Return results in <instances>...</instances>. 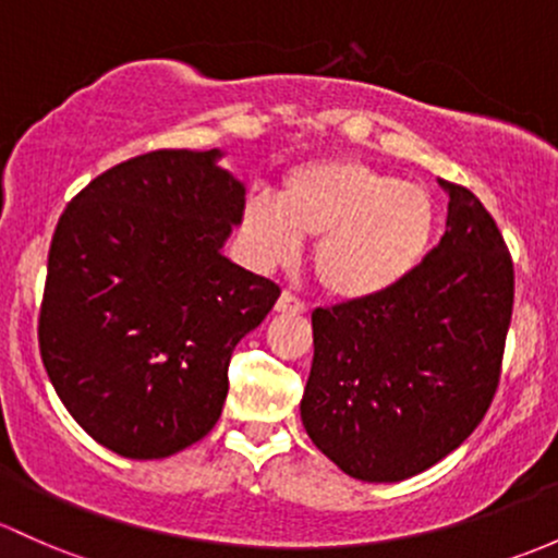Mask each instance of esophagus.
<instances>
[{"label":"esophagus","mask_w":558,"mask_h":558,"mask_svg":"<svg viewBox=\"0 0 558 558\" xmlns=\"http://www.w3.org/2000/svg\"><path fill=\"white\" fill-rule=\"evenodd\" d=\"M275 310L283 315H302L304 310H307V304H304L299 296L291 294V291H283V294L278 296V302H275Z\"/></svg>","instance_id":"obj_1"}]
</instances>
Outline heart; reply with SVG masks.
<instances>
[{"label": "heart", "instance_id": "b5f03b06", "mask_svg": "<svg viewBox=\"0 0 558 558\" xmlns=\"http://www.w3.org/2000/svg\"><path fill=\"white\" fill-rule=\"evenodd\" d=\"M240 230L267 264L294 259L302 240H318V283L344 302H368L422 267L436 240L438 205L425 186L337 157L291 168L278 201L248 197Z\"/></svg>", "mask_w": 558, "mask_h": 558}]
</instances>
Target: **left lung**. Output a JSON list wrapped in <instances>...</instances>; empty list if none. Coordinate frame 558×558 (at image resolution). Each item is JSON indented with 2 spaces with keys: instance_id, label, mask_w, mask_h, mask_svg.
I'll return each mask as SVG.
<instances>
[{
  "instance_id": "obj_1",
  "label": "left lung",
  "mask_w": 558,
  "mask_h": 558,
  "mask_svg": "<svg viewBox=\"0 0 558 558\" xmlns=\"http://www.w3.org/2000/svg\"><path fill=\"white\" fill-rule=\"evenodd\" d=\"M447 232L390 294L313 313L302 425L348 476L392 484L454 451L500 383L513 262L489 210L441 181Z\"/></svg>"
}]
</instances>
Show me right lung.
I'll return each mask as SVG.
<instances>
[{"label":"right lung","mask_w":558,"mask_h":558,"mask_svg":"<svg viewBox=\"0 0 558 558\" xmlns=\"http://www.w3.org/2000/svg\"><path fill=\"white\" fill-rule=\"evenodd\" d=\"M221 151L157 149L96 175L58 219L39 353L82 430L160 460L221 417L234 344L280 286L221 254L245 186Z\"/></svg>","instance_id":"1"}]
</instances>
